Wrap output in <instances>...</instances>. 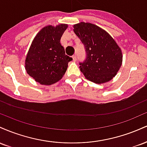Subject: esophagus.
<instances>
[{"mask_svg":"<svg viewBox=\"0 0 147 147\" xmlns=\"http://www.w3.org/2000/svg\"><path fill=\"white\" fill-rule=\"evenodd\" d=\"M72 59H73V61H75L77 60V56H76V55H73V56H72Z\"/></svg>","mask_w":147,"mask_h":147,"instance_id":"esophagus-1","label":"esophagus"}]
</instances>
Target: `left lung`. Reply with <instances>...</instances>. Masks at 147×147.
Here are the masks:
<instances>
[{"label":"left lung","mask_w":147,"mask_h":147,"mask_svg":"<svg viewBox=\"0 0 147 147\" xmlns=\"http://www.w3.org/2000/svg\"><path fill=\"white\" fill-rule=\"evenodd\" d=\"M74 32L85 48V60L79 62L81 72L96 84L109 82L115 76L122 65L120 48L109 33L88 23L74 25Z\"/></svg>","instance_id":"8db88e82"}]
</instances>
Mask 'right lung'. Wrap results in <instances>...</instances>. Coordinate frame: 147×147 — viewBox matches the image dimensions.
Segmentation results:
<instances>
[{"label": "right lung", "mask_w": 147, "mask_h": 147, "mask_svg": "<svg viewBox=\"0 0 147 147\" xmlns=\"http://www.w3.org/2000/svg\"><path fill=\"white\" fill-rule=\"evenodd\" d=\"M68 25L45 27L34 38L25 59V69L30 77L43 85L59 81L68 68L72 57L65 55L61 37Z\"/></svg>", "instance_id": "right-lung-1"}]
</instances>
